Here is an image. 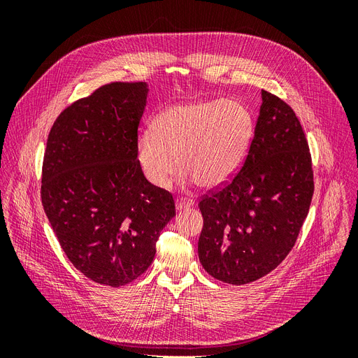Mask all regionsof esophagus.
<instances>
[{"mask_svg":"<svg viewBox=\"0 0 358 358\" xmlns=\"http://www.w3.org/2000/svg\"><path fill=\"white\" fill-rule=\"evenodd\" d=\"M194 206V201L191 199H178L176 200V210H185Z\"/></svg>","mask_w":358,"mask_h":358,"instance_id":"34e87169","label":"esophagus"}]
</instances>
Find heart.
<instances>
[{
	"instance_id": "b5f03b06",
	"label": "heart",
	"mask_w": 358,
	"mask_h": 358,
	"mask_svg": "<svg viewBox=\"0 0 358 358\" xmlns=\"http://www.w3.org/2000/svg\"><path fill=\"white\" fill-rule=\"evenodd\" d=\"M255 136V119L239 100H200L171 106L143 129L136 158L150 185L162 188L178 164L180 180L218 188L245 164Z\"/></svg>"
}]
</instances>
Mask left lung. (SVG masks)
Returning <instances> with one entry per match:
<instances>
[{"instance_id": "8db88e82", "label": "left lung", "mask_w": 358, "mask_h": 358, "mask_svg": "<svg viewBox=\"0 0 358 358\" xmlns=\"http://www.w3.org/2000/svg\"><path fill=\"white\" fill-rule=\"evenodd\" d=\"M262 100L243 167L199 203L200 263L233 285L254 282L284 262L313 194L309 146L294 110L267 91Z\"/></svg>"}]
</instances>
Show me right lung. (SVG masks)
I'll use <instances>...</instances> for the list:
<instances>
[{
    "label": "right lung",
    "instance_id": "right-lung-1",
    "mask_svg": "<svg viewBox=\"0 0 358 358\" xmlns=\"http://www.w3.org/2000/svg\"><path fill=\"white\" fill-rule=\"evenodd\" d=\"M148 92L146 82L104 85L69 106L48 137L43 208L73 266L101 285L142 275L176 215L171 194L150 185L136 158Z\"/></svg>",
    "mask_w": 358,
    "mask_h": 358
}]
</instances>
